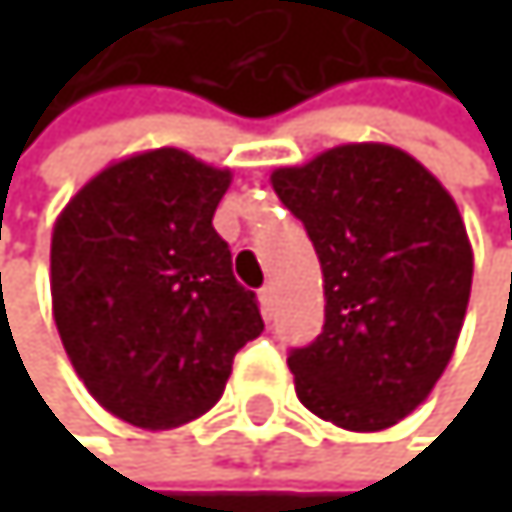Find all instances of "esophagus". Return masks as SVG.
I'll return each instance as SVG.
<instances>
[{
    "instance_id": "esophagus-1",
    "label": "esophagus",
    "mask_w": 512,
    "mask_h": 512,
    "mask_svg": "<svg viewBox=\"0 0 512 512\" xmlns=\"http://www.w3.org/2000/svg\"><path fill=\"white\" fill-rule=\"evenodd\" d=\"M273 285H264L261 291H258V301H261V310H264V316H270V310H273Z\"/></svg>"
}]
</instances>
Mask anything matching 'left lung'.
<instances>
[{
    "mask_svg": "<svg viewBox=\"0 0 512 512\" xmlns=\"http://www.w3.org/2000/svg\"><path fill=\"white\" fill-rule=\"evenodd\" d=\"M270 181L322 264V334L288 353L298 399L344 430H387L455 353L473 282L461 211L415 156L387 144L334 147Z\"/></svg>",
    "mask_w": 512,
    "mask_h": 512,
    "instance_id": "1",
    "label": "left lung"
}]
</instances>
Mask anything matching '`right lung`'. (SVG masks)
Here are the masks:
<instances>
[{"label":"right lung","mask_w":512,"mask_h":512,"mask_svg":"<svg viewBox=\"0 0 512 512\" xmlns=\"http://www.w3.org/2000/svg\"><path fill=\"white\" fill-rule=\"evenodd\" d=\"M227 187V168L162 147L104 168L54 224V325L88 393L134 427L205 415L264 331L211 227Z\"/></svg>","instance_id":"obj_1"}]
</instances>
